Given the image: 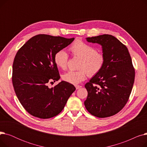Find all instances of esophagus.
<instances>
[{
	"instance_id": "esophagus-1",
	"label": "esophagus",
	"mask_w": 147,
	"mask_h": 147,
	"mask_svg": "<svg viewBox=\"0 0 147 147\" xmlns=\"http://www.w3.org/2000/svg\"><path fill=\"white\" fill-rule=\"evenodd\" d=\"M75 87H76V89H80L81 88H82V86H80V85H76Z\"/></svg>"
}]
</instances>
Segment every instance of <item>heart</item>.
<instances>
[{"mask_svg":"<svg viewBox=\"0 0 147 147\" xmlns=\"http://www.w3.org/2000/svg\"><path fill=\"white\" fill-rule=\"evenodd\" d=\"M70 51L74 57L82 59L78 71L70 70L63 75V79L69 83L77 84L84 80L89 74L94 76L101 70L104 63L105 57L101 53L91 45L81 40H76L71 46ZM68 60V55L63 49L59 50L54 55V62L57 66L63 69H66Z\"/></svg>","mask_w":147,"mask_h":147,"instance_id":"1","label":"heart"}]
</instances>
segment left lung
<instances>
[{
    "instance_id": "obj_1",
    "label": "left lung",
    "mask_w": 147,
    "mask_h": 147,
    "mask_svg": "<svg viewBox=\"0 0 147 147\" xmlns=\"http://www.w3.org/2000/svg\"><path fill=\"white\" fill-rule=\"evenodd\" d=\"M86 40L102 46L105 63L84 86L88 91L84 106L95 117H110L122 110L132 92L135 74L132 59L126 46L112 35L87 37Z\"/></svg>"
}]
</instances>
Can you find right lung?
<instances>
[{"instance_id":"1","label":"right lung","mask_w":147,"mask_h":147,"mask_svg":"<svg viewBox=\"0 0 147 147\" xmlns=\"http://www.w3.org/2000/svg\"><path fill=\"white\" fill-rule=\"evenodd\" d=\"M74 40L38 34L18 51L12 66L13 86L22 107L33 116L43 119L56 116L76 90L72 84L65 81L48 87V83L60 78L54 55Z\"/></svg>"}]
</instances>
